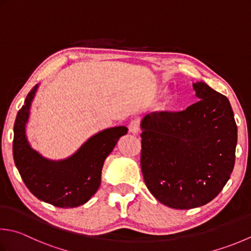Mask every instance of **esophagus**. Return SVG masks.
<instances>
[{
    "mask_svg": "<svg viewBox=\"0 0 251 251\" xmlns=\"http://www.w3.org/2000/svg\"><path fill=\"white\" fill-rule=\"evenodd\" d=\"M139 130H140V122L138 120L131 121L129 124V131L131 134L137 135L139 132Z\"/></svg>",
    "mask_w": 251,
    "mask_h": 251,
    "instance_id": "obj_1",
    "label": "esophagus"
}]
</instances>
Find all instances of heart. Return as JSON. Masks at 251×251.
<instances>
[{
    "label": "heart",
    "instance_id": "obj_1",
    "mask_svg": "<svg viewBox=\"0 0 251 251\" xmlns=\"http://www.w3.org/2000/svg\"><path fill=\"white\" fill-rule=\"evenodd\" d=\"M171 102H172V98H170V97H169L168 99H166V101H165V104H168V105H169V104H171Z\"/></svg>",
    "mask_w": 251,
    "mask_h": 251
}]
</instances>
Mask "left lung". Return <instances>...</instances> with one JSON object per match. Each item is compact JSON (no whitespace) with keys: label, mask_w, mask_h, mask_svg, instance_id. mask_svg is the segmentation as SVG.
<instances>
[{"label":"left lung","mask_w":251,"mask_h":251,"mask_svg":"<svg viewBox=\"0 0 251 251\" xmlns=\"http://www.w3.org/2000/svg\"><path fill=\"white\" fill-rule=\"evenodd\" d=\"M198 102L180 112H153L141 121L140 165L161 203L187 210L214 199L232 174L237 126L228 99L203 81Z\"/></svg>","instance_id":"1"}]
</instances>
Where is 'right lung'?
I'll use <instances>...</instances> for the list:
<instances>
[{
	"instance_id": "obj_1",
	"label": "right lung",
	"mask_w": 251,
	"mask_h": 251,
	"mask_svg": "<svg viewBox=\"0 0 251 251\" xmlns=\"http://www.w3.org/2000/svg\"><path fill=\"white\" fill-rule=\"evenodd\" d=\"M38 87L28 93L15 121V165L25 185L39 200L58 208H75L86 203L99 189L103 163L128 129L119 126L98 132L67 159L44 158L31 148L26 136L29 110Z\"/></svg>"
}]
</instances>
